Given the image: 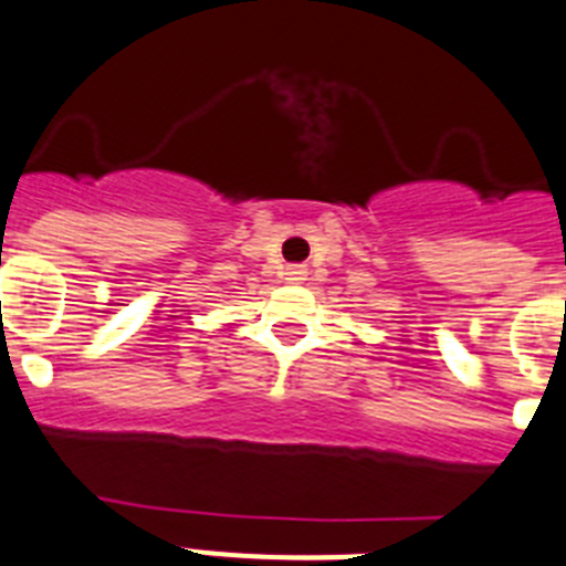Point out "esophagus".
Segmentation results:
<instances>
[{"label": "esophagus", "instance_id": "obj_1", "mask_svg": "<svg viewBox=\"0 0 566 566\" xmlns=\"http://www.w3.org/2000/svg\"><path fill=\"white\" fill-rule=\"evenodd\" d=\"M307 279V268H302V264H293V268H287V282H304Z\"/></svg>", "mask_w": 566, "mask_h": 566}]
</instances>
